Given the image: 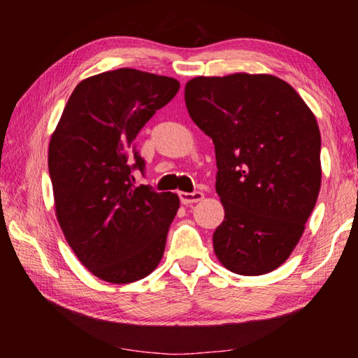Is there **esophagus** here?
I'll return each mask as SVG.
<instances>
[{
  "label": "esophagus",
  "instance_id": "esophagus-1",
  "mask_svg": "<svg viewBox=\"0 0 358 358\" xmlns=\"http://www.w3.org/2000/svg\"><path fill=\"white\" fill-rule=\"evenodd\" d=\"M180 201L181 203L185 205H191V203H196V202H201L203 199V192L201 191H194V192H180Z\"/></svg>",
  "mask_w": 358,
  "mask_h": 358
}]
</instances>
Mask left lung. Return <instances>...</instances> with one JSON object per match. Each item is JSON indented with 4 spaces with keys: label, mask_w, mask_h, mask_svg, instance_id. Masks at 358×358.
I'll return each mask as SVG.
<instances>
[{
    "label": "left lung",
    "mask_w": 358,
    "mask_h": 358,
    "mask_svg": "<svg viewBox=\"0 0 358 358\" xmlns=\"http://www.w3.org/2000/svg\"><path fill=\"white\" fill-rule=\"evenodd\" d=\"M185 102L215 143L226 211L213 234L216 257L237 275L273 271L299 243L319 196L316 117L287 82L268 74L196 77Z\"/></svg>",
    "instance_id": "left-lung-1"
}]
</instances>
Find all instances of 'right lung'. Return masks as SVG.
Segmentation results:
<instances>
[{"mask_svg":"<svg viewBox=\"0 0 358 358\" xmlns=\"http://www.w3.org/2000/svg\"><path fill=\"white\" fill-rule=\"evenodd\" d=\"M172 77L121 68L77 85L48 145L57 220L77 259L99 280L126 284L153 271L180 207L172 192L134 186L145 171L134 141L178 93Z\"/></svg>","mask_w":358,"mask_h":358,"instance_id":"right-lung-1","label":"right lung"}]
</instances>
